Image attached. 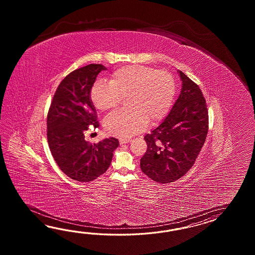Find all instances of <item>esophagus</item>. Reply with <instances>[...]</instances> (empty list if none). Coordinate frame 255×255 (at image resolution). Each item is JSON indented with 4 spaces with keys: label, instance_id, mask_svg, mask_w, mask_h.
<instances>
[{
    "label": "esophagus",
    "instance_id": "34e87169",
    "mask_svg": "<svg viewBox=\"0 0 255 255\" xmlns=\"http://www.w3.org/2000/svg\"><path fill=\"white\" fill-rule=\"evenodd\" d=\"M130 139H120V144H127V143H129Z\"/></svg>",
    "mask_w": 255,
    "mask_h": 255
}]
</instances>
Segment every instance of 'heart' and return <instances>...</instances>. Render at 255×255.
Instances as JSON below:
<instances>
[{
  "mask_svg": "<svg viewBox=\"0 0 255 255\" xmlns=\"http://www.w3.org/2000/svg\"><path fill=\"white\" fill-rule=\"evenodd\" d=\"M176 94L174 77L167 71L145 65H127L111 75L109 83L98 81L91 89L94 106L101 111L116 109L123 98L129 110L114 111L104 120L109 135L129 138L156 124L170 109Z\"/></svg>",
  "mask_w": 255,
  "mask_h": 255,
  "instance_id": "heart-1",
  "label": "heart"
}]
</instances>
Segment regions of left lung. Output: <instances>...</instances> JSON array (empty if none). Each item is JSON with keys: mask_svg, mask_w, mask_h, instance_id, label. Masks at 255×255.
<instances>
[{"mask_svg": "<svg viewBox=\"0 0 255 255\" xmlns=\"http://www.w3.org/2000/svg\"><path fill=\"white\" fill-rule=\"evenodd\" d=\"M181 90L170 112L146 134L147 148L140 159L143 173L158 183L180 179L195 163L206 139L209 119L200 87L178 70Z\"/></svg>", "mask_w": 255, "mask_h": 255, "instance_id": "1", "label": "left lung"}]
</instances>
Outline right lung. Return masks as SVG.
<instances>
[{"label":"right lung","instance_id":"obj_1","mask_svg":"<svg viewBox=\"0 0 255 255\" xmlns=\"http://www.w3.org/2000/svg\"><path fill=\"white\" fill-rule=\"evenodd\" d=\"M106 69L100 64H90L65 76L47 115V139L54 160L67 177L80 182L92 181L105 173L120 145L115 137L98 144L85 139L89 126L99 127L90 93L98 74Z\"/></svg>","mask_w":255,"mask_h":255}]
</instances>
